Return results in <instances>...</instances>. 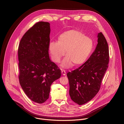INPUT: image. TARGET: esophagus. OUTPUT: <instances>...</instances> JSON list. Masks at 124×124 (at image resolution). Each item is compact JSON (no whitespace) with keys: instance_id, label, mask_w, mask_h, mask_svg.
I'll return each instance as SVG.
<instances>
[{"instance_id":"1","label":"esophagus","mask_w":124,"mask_h":124,"mask_svg":"<svg viewBox=\"0 0 124 124\" xmlns=\"http://www.w3.org/2000/svg\"><path fill=\"white\" fill-rule=\"evenodd\" d=\"M61 74L63 75H66V72H65V70H61Z\"/></svg>"}]
</instances>
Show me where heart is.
<instances>
[{
	"instance_id": "heart-1",
	"label": "heart",
	"mask_w": 124,
	"mask_h": 124,
	"mask_svg": "<svg viewBox=\"0 0 124 124\" xmlns=\"http://www.w3.org/2000/svg\"><path fill=\"white\" fill-rule=\"evenodd\" d=\"M79 48H81V47H79Z\"/></svg>"
}]
</instances>
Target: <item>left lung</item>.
<instances>
[{
    "mask_svg": "<svg viewBox=\"0 0 124 124\" xmlns=\"http://www.w3.org/2000/svg\"><path fill=\"white\" fill-rule=\"evenodd\" d=\"M50 31L49 23H35L23 35L17 50L20 83L27 97L38 103L48 99L50 85L61 77L48 55Z\"/></svg>",
    "mask_w": 124,
    "mask_h": 124,
    "instance_id": "obj_1",
    "label": "left lung"
}]
</instances>
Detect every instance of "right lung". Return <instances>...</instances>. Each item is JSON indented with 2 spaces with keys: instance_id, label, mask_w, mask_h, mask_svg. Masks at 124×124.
<instances>
[{
  "instance_id": "add662e5",
  "label": "right lung",
  "mask_w": 124,
  "mask_h": 124,
  "mask_svg": "<svg viewBox=\"0 0 124 124\" xmlns=\"http://www.w3.org/2000/svg\"><path fill=\"white\" fill-rule=\"evenodd\" d=\"M98 44L90 57L67 76L71 99L79 105L91 100L99 91L109 63L108 44L101 32L98 34Z\"/></svg>"
}]
</instances>
